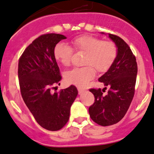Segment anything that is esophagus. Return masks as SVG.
Listing matches in <instances>:
<instances>
[{
	"label": "esophagus",
	"mask_w": 154,
	"mask_h": 154,
	"mask_svg": "<svg viewBox=\"0 0 154 154\" xmlns=\"http://www.w3.org/2000/svg\"><path fill=\"white\" fill-rule=\"evenodd\" d=\"M78 91H79V94H82L85 91V90H84V89H82V88H80V87H78Z\"/></svg>",
	"instance_id": "obj_1"
}]
</instances>
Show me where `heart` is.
<instances>
[{
  "label": "heart",
  "instance_id": "1",
  "mask_svg": "<svg viewBox=\"0 0 154 154\" xmlns=\"http://www.w3.org/2000/svg\"><path fill=\"white\" fill-rule=\"evenodd\" d=\"M73 49L85 52L82 68H75L65 73L68 84L84 87L95 75L106 72L113 65L117 55V47L113 41H102L91 35H80L71 41ZM72 49L65 43H59L54 49V59L63 66L68 67L71 63Z\"/></svg>",
  "mask_w": 154,
  "mask_h": 154
}]
</instances>
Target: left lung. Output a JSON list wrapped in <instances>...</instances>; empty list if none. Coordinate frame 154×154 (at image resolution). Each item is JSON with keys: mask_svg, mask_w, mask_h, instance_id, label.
Instances as JSON below:
<instances>
[{"mask_svg": "<svg viewBox=\"0 0 154 154\" xmlns=\"http://www.w3.org/2000/svg\"><path fill=\"white\" fill-rule=\"evenodd\" d=\"M102 34H104L103 32ZM117 47V55L108 71L99 78L109 91L103 95L100 89H91L94 103L89 108L91 119L99 125L110 126L118 123L125 116L134 94L137 65L132 50L123 39L108 34Z\"/></svg>", "mask_w": 154, "mask_h": 154, "instance_id": "obj_1", "label": "left lung"}]
</instances>
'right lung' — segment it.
I'll return each instance as SVG.
<instances>
[{
	"instance_id": "1",
	"label": "right lung",
	"mask_w": 154,
	"mask_h": 154,
	"mask_svg": "<svg viewBox=\"0 0 154 154\" xmlns=\"http://www.w3.org/2000/svg\"><path fill=\"white\" fill-rule=\"evenodd\" d=\"M65 38L56 33L39 36L26 48L19 60L18 77L24 102L37 123L50 131L60 130L68 122L70 107L78 94L73 85L60 92L51 91L62 79L54 49Z\"/></svg>"
}]
</instances>
